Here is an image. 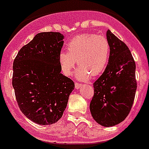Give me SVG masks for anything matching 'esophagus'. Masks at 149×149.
<instances>
[{
    "instance_id": "1",
    "label": "esophagus",
    "mask_w": 149,
    "mask_h": 149,
    "mask_svg": "<svg viewBox=\"0 0 149 149\" xmlns=\"http://www.w3.org/2000/svg\"><path fill=\"white\" fill-rule=\"evenodd\" d=\"M82 84H79V83H75V88L76 89H79L80 88V86H81Z\"/></svg>"
}]
</instances>
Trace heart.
<instances>
[{"mask_svg": "<svg viewBox=\"0 0 149 149\" xmlns=\"http://www.w3.org/2000/svg\"><path fill=\"white\" fill-rule=\"evenodd\" d=\"M68 51H62L58 62L62 72L70 76L73 67L79 65L75 76L81 80H86L92 76L104 72L108 64L111 47L107 38L93 33L78 35L67 44Z\"/></svg>", "mask_w": 149, "mask_h": 149, "instance_id": "1", "label": "heart"}]
</instances>
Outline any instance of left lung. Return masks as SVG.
Wrapping results in <instances>:
<instances>
[{"label": "left lung", "instance_id": "1", "mask_svg": "<svg viewBox=\"0 0 149 149\" xmlns=\"http://www.w3.org/2000/svg\"><path fill=\"white\" fill-rule=\"evenodd\" d=\"M111 53L108 64L93 84L94 94L90 104L93 118L104 127L122 122L133 105L137 89L135 63L125 42L107 31Z\"/></svg>", "mask_w": 149, "mask_h": 149}]
</instances>
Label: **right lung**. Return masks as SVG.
I'll list each match as a JSON object with an SVG mask.
<instances>
[{
  "mask_svg": "<svg viewBox=\"0 0 149 149\" xmlns=\"http://www.w3.org/2000/svg\"><path fill=\"white\" fill-rule=\"evenodd\" d=\"M59 32H40L20 49L13 63L12 85L22 112L33 122H57L74 90L61 73L58 56L64 42Z\"/></svg>",
  "mask_w": 149,
  "mask_h": 149,
  "instance_id": "add662e5",
  "label": "right lung"
}]
</instances>
